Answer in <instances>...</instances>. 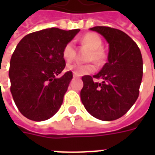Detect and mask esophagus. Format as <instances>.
Instances as JSON below:
<instances>
[{
	"instance_id": "1",
	"label": "esophagus",
	"mask_w": 155,
	"mask_h": 155,
	"mask_svg": "<svg viewBox=\"0 0 155 155\" xmlns=\"http://www.w3.org/2000/svg\"><path fill=\"white\" fill-rule=\"evenodd\" d=\"M73 77H74V78H78V77H79V75H77V74H75L74 73V74H73Z\"/></svg>"
}]
</instances>
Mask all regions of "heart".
Listing matches in <instances>:
<instances>
[{
  "mask_svg": "<svg viewBox=\"0 0 155 155\" xmlns=\"http://www.w3.org/2000/svg\"><path fill=\"white\" fill-rule=\"evenodd\" d=\"M81 42L83 45L90 49V53L87 57L88 61H94L98 64L104 63L106 55H105L104 51L101 48L103 45V41L100 35L94 32H90L81 37ZM62 55L64 61L68 63L71 62L75 58L76 51H75L73 41H70L65 44L62 50ZM66 70L72 71L75 74L81 76V75L94 73L96 68H95V65L93 64H82L74 63V64H68L66 66Z\"/></svg>",
  "mask_w": 155,
  "mask_h": 155,
  "instance_id": "obj_1",
  "label": "heart"
}]
</instances>
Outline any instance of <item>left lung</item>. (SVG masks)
<instances>
[{
    "mask_svg": "<svg viewBox=\"0 0 155 155\" xmlns=\"http://www.w3.org/2000/svg\"><path fill=\"white\" fill-rule=\"evenodd\" d=\"M91 30L104 36L110 51L108 62L98 74L82 77L81 101L92 116L111 121L126 114L139 97L143 59L136 43L122 31L108 26ZM94 78H101L102 82Z\"/></svg>",
    "mask_w": 155,
    "mask_h": 155,
    "instance_id": "obj_1",
    "label": "left lung"
}]
</instances>
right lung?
Segmentation results:
<instances>
[{
    "mask_svg": "<svg viewBox=\"0 0 155 155\" xmlns=\"http://www.w3.org/2000/svg\"><path fill=\"white\" fill-rule=\"evenodd\" d=\"M79 29L48 28L26 35L12 54L9 77L11 92L20 112L29 120L43 121L61 108L73 74L65 72L62 50Z\"/></svg>",
    "mask_w": 155,
    "mask_h": 155,
    "instance_id": "add662e5",
    "label": "right lung"
}]
</instances>
